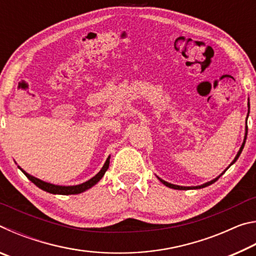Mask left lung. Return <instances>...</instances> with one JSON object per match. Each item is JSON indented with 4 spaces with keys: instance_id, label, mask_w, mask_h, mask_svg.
<instances>
[{
    "instance_id": "1",
    "label": "left lung",
    "mask_w": 256,
    "mask_h": 256,
    "mask_svg": "<svg viewBox=\"0 0 256 256\" xmlns=\"http://www.w3.org/2000/svg\"><path fill=\"white\" fill-rule=\"evenodd\" d=\"M246 136H248V126H246V128H245V136H244V141H242V146H240V151H238L237 152V154H236V157L234 158V160L232 162V164H229V166L226 168V170H224L222 174H220L218 177H216L214 180H210V182H206V183H204V184H202V185H198V186H180V185H175V184H172V183H168V182H166V180H162L160 178V177H158L157 176V178L162 182V183L164 184V185H166L167 188H174V190H198V188H206V186H209V185H211V184H214V182L219 178L220 176H222L224 172H226L229 167L232 166V164H235L236 162V160L238 159V157H240V154H242V149H244V146H245V142H246Z\"/></svg>"
}]
</instances>
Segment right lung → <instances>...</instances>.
Masks as SVG:
<instances>
[{
  "label": "right lung",
  "mask_w": 256,
  "mask_h": 256,
  "mask_svg": "<svg viewBox=\"0 0 256 256\" xmlns=\"http://www.w3.org/2000/svg\"><path fill=\"white\" fill-rule=\"evenodd\" d=\"M110 156H108V158L106 159L105 164H104V166L100 170H99L98 174L94 175L92 178H90L89 180L84 182V183L79 184V185H70V186H63V185H55V184H52V183H47V182L42 180L40 178H37V177H34L32 175L28 174L27 172H24L22 168L20 166H18L19 170L24 172V174L28 177L29 180H32V183L38 186V188H42V190H46V192L52 193V194H60V196H71V194H79L84 192V190L92 188V186L96 185L99 180L102 178V176L105 175L106 170H108V167H110Z\"/></svg>",
  "instance_id": "add662e5"
}]
</instances>
